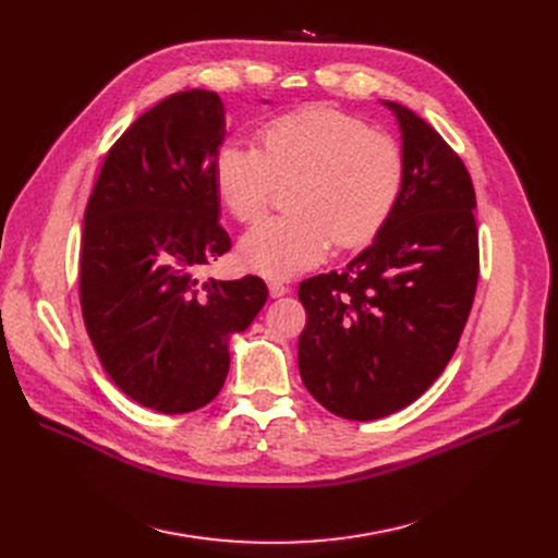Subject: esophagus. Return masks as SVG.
Wrapping results in <instances>:
<instances>
[{
  "instance_id": "esophagus-1",
  "label": "esophagus",
  "mask_w": 558,
  "mask_h": 558,
  "mask_svg": "<svg viewBox=\"0 0 558 558\" xmlns=\"http://www.w3.org/2000/svg\"><path fill=\"white\" fill-rule=\"evenodd\" d=\"M269 294L271 299H282L284 294H289V287L282 282H269Z\"/></svg>"
}]
</instances>
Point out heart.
Masks as SVG:
<instances>
[{
    "mask_svg": "<svg viewBox=\"0 0 558 558\" xmlns=\"http://www.w3.org/2000/svg\"><path fill=\"white\" fill-rule=\"evenodd\" d=\"M253 144L230 140L213 162L223 208L251 221L267 208L276 181H294L284 217L255 223L240 242L246 267L267 278H291L339 248L368 244L391 217L402 187L396 140L368 131L353 114L307 108L264 124Z\"/></svg>",
    "mask_w": 558,
    "mask_h": 558,
    "instance_id": "obj_1",
    "label": "heart"
}]
</instances>
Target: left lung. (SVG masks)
<instances>
[{"label": "left lung", "mask_w": 558, "mask_h": 558, "mask_svg": "<svg viewBox=\"0 0 558 558\" xmlns=\"http://www.w3.org/2000/svg\"><path fill=\"white\" fill-rule=\"evenodd\" d=\"M383 104L402 140L396 208L343 271L299 287L301 377L348 421L385 418L432 387L457 350L480 276L471 173L414 110Z\"/></svg>", "instance_id": "1"}]
</instances>
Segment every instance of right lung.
I'll use <instances>...</instances> for the list:
<instances>
[{"label": "right lung", "mask_w": 558, "mask_h": 558, "mask_svg": "<svg viewBox=\"0 0 558 558\" xmlns=\"http://www.w3.org/2000/svg\"><path fill=\"white\" fill-rule=\"evenodd\" d=\"M226 140L217 93H175L112 144L83 217L81 310L112 383L142 407L187 414L221 391L230 337L267 284L198 280L230 248L213 162Z\"/></svg>", "instance_id": "right-lung-1"}]
</instances>
